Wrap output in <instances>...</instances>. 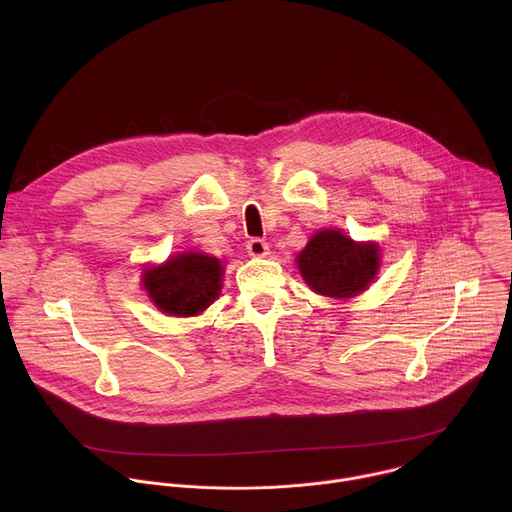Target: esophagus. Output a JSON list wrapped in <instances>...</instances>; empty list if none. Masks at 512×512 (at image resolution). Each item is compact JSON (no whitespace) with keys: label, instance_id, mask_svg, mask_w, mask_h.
I'll return each mask as SVG.
<instances>
[{"label":"esophagus","instance_id":"34e87169","mask_svg":"<svg viewBox=\"0 0 512 512\" xmlns=\"http://www.w3.org/2000/svg\"><path fill=\"white\" fill-rule=\"evenodd\" d=\"M247 251L251 257H265L269 253V245H267V241L253 237L247 241Z\"/></svg>","mask_w":512,"mask_h":512}]
</instances>
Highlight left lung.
I'll return each instance as SVG.
<instances>
[{
  "mask_svg": "<svg viewBox=\"0 0 512 512\" xmlns=\"http://www.w3.org/2000/svg\"><path fill=\"white\" fill-rule=\"evenodd\" d=\"M298 267L318 294L352 298L375 279L379 247L375 243H354L340 231H320L298 255Z\"/></svg>",
  "mask_w": 512,
  "mask_h": 512,
  "instance_id": "left-lung-1",
  "label": "left lung"
}]
</instances>
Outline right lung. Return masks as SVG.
<instances>
[{"label":"right lung","instance_id":"obj_1","mask_svg":"<svg viewBox=\"0 0 512 512\" xmlns=\"http://www.w3.org/2000/svg\"><path fill=\"white\" fill-rule=\"evenodd\" d=\"M221 261L204 253H182L162 267L143 273V287L152 302L172 316H196L204 312L221 291Z\"/></svg>","mask_w":512,"mask_h":512}]
</instances>
